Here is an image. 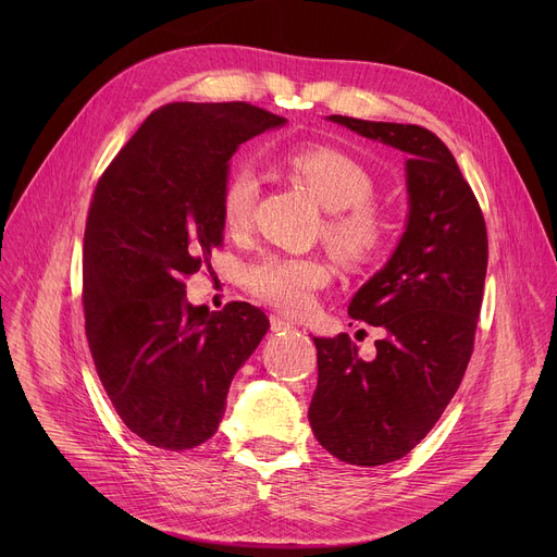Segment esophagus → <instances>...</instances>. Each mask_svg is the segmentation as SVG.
<instances>
[{
    "instance_id": "34e87169",
    "label": "esophagus",
    "mask_w": 557,
    "mask_h": 557,
    "mask_svg": "<svg viewBox=\"0 0 557 557\" xmlns=\"http://www.w3.org/2000/svg\"><path fill=\"white\" fill-rule=\"evenodd\" d=\"M271 330L273 332H288V330H294V323H288L286 318H282V315H271Z\"/></svg>"
}]
</instances>
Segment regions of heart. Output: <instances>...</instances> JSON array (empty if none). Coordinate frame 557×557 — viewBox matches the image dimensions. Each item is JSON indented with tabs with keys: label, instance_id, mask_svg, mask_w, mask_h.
<instances>
[{
	"label": "heart",
	"instance_id": "obj_1",
	"mask_svg": "<svg viewBox=\"0 0 557 557\" xmlns=\"http://www.w3.org/2000/svg\"><path fill=\"white\" fill-rule=\"evenodd\" d=\"M282 164L327 210L323 237L347 267H366L391 242L388 214L372 200L374 178L368 166L336 146L313 144L290 149ZM259 181L248 166L232 169L221 189V221L227 234H246L252 225ZM332 277L318 255H267L246 269V288L261 302L300 315Z\"/></svg>",
	"mask_w": 557,
	"mask_h": 557
}]
</instances>
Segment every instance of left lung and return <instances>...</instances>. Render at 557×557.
Returning <instances> with one entry per match:
<instances>
[{"label":"left lung","mask_w":557,"mask_h":557,"mask_svg":"<svg viewBox=\"0 0 557 557\" xmlns=\"http://www.w3.org/2000/svg\"><path fill=\"white\" fill-rule=\"evenodd\" d=\"M330 120L408 153L406 232L391 261L347 309L388 336L374 341L372 361L361 359L347 334L313 338V435L338 460L374 467L416 449L462 382L483 305L487 227L441 137L416 124L343 114Z\"/></svg>","instance_id":"obj_1"}]
</instances>
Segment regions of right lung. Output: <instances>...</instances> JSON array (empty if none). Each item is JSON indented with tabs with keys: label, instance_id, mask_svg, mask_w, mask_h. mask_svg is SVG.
I'll return each instance as SVG.
<instances>
[{
	"label": "right lung",
	"instance_id": "add662e5",
	"mask_svg": "<svg viewBox=\"0 0 557 557\" xmlns=\"http://www.w3.org/2000/svg\"><path fill=\"white\" fill-rule=\"evenodd\" d=\"M284 122L246 101L166 103L95 187L83 239L85 334L116 416L158 449L210 441L234 372L271 327L248 302L191 307L185 280L223 246L227 160Z\"/></svg>",
	"mask_w": 557,
	"mask_h": 557
}]
</instances>
